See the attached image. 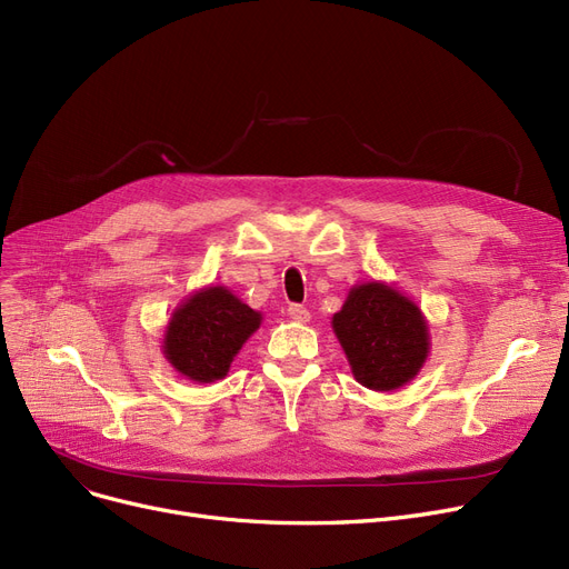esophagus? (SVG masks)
Masks as SVG:
<instances>
[{
    "mask_svg": "<svg viewBox=\"0 0 569 569\" xmlns=\"http://www.w3.org/2000/svg\"><path fill=\"white\" fill-rule=\"evenodd\" d=\"M288 316L292 320H297V322H309V318H311V313H309V309L305 305H290L288 307Z\"/></svg>",
    "mask_w": 569,
    "mask_h": 569,
    "instance_id": "1",
    "label": "esophagus"
}]
</instances>
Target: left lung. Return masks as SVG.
I'll list each match as a JSON object with an SVG mask.
<instances>
[{"label":"left lung","mask_w":569,"mask_h":569,"mask_svg":"<svg viewBox=\"0 0 569 569\" xmlns=\"http://www.w3.org/2000/svg\"><path fill=\"white\" fill-rule=\"evenodd\" d=\"M332 325L352 376L369 390H397L412 380L427 360V322L420 309L390 286L352 288Z\"/></svg>","instance_id":"left-lung-1"}]
</instances>
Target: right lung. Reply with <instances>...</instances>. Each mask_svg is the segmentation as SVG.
<instances>
[{"label":"right lung","instance_id":"1","mask_svg":"<svg viewBox=\"0 0 569 569\" xmlns=\"http://www.w3.org/2000/svg\"><path fill=\"white\" fill-rule=\"evenodd\" d=\"M260 313L217 286L196 292L172 313L166 335L168 362L196 382L228 373L237 350L258 330Z\"/></svg>","mask_w":569,"mask_h":569}]
</instances>
